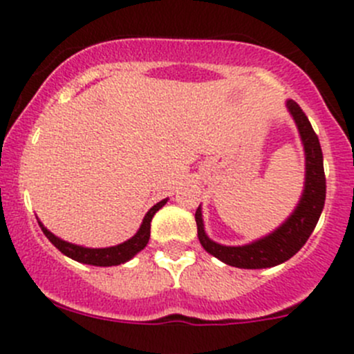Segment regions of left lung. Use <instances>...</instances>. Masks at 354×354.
Masks as SVG:
<instances>
[{
	"instance_id": "obj_1",
	"label": "left lung",
	"mask_w": 354,
	"mask_h": 354,
	"mask_svg": "<svg viewBox=\"0 0 354 354\" xmlns=\"http://www.w3.org/2000/svg\"><path fill=\"white\" fill-rule=\"evenodd\" d=\"M286 106L298 127L305 149V188L291 216L276 231L260 240L241 246H226L216 243L207 236L200 205L195 212L198 240L205 252L238 269H267L291 259L313 233L326 203V174L319 137L313 131L306 114L295 101L289 99Z\"/></svg>"
}]
</instances>
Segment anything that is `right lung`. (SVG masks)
Here are the masks:
<instances>
[{
    "label": "right lung",
    "instance_id": "add662e5",
    "mask_svg": "<svg viewBox=\"0 0 354 354\" xmlns=\"http://www.w3.org/2000/svg\"><path fill=\"white\" fill-rule=\"evenodd\" d=\"M167 202V198L157 202L154 207H151L147 214H145L144 221H142L140 227H138L137 233L130 238V240L123 241V243L116 246H108V248H87V246L73 245L68 243V241L62 240V238L55 236L48 227H44V224L39 221V226H41L42 233L46 234L49 241L56 246L62 253H65L70 259L77 260L80 263H88V266H97V267H111V266H120V263L128 262L130 259H133L140 250H144L149 243V238H151V221L154 217V214L164 203Z\"/></svg>",
    "mask_w": 354,
    "mask_h": 354
}]
</instances>
